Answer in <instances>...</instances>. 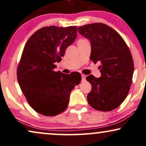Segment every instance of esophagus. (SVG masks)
Listing matches in <instances>:
<instances>
[{
	"mask_svg": "<svg viewBox=\"0 0 146 146\" xmlns=\"http://www.w3.org/2000/svg\"><path fill=\"white\" fill-rule=\"evenodd\" d=\"M86 80V76L84 74H82V81H84Z\"/></svg>",
	"mask_w": 146,
	"mask_h": 146,
	"instance_id": "esophagus-1",
	"label": "esophagus"
}]
</instances>
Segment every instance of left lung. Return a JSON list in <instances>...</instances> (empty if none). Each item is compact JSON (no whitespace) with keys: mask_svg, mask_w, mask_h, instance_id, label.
I'll return each mask as SVG.
<instances>
[{"mask_svg":"<svg viewBox=\"0 0 146 146\" xmlns=\"http://www.w3.org/2000/svg\"><path fill=\"white\" fill-rule=\"evenodd\" d=\"M78 31L91 42L90 59L101 63L100 78H86L92 86L88 103L97 110H113L127 98L132 83L134 64L130 50L121 36L104 23L84 25Z\"/></svg>","mask_w":146,"mask_h":146,"instance_id":"8db88e82","label":"left lung"}]
</instances>
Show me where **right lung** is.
I'll return each mask as SVG.
<instances>
[{
  "mask_svg": "<svg viewBox=\"0 0 146 146\" xmlns=\"http://www.w3.org/2000/svg\"><path fill=\"white\" fill-rule=\"evenodd\" d=\"M77 28L43 27L25 44L17 76L21 91L30 106L44 116H53L67 108L70 95L81 80L78 72H55L68 46L76 38Z\"/></svg>",
  "mask_w": 146,
  "mask_h": 146,
  "instance_id": "obj_1",
  "label": "right lung"
}]
</instances>
